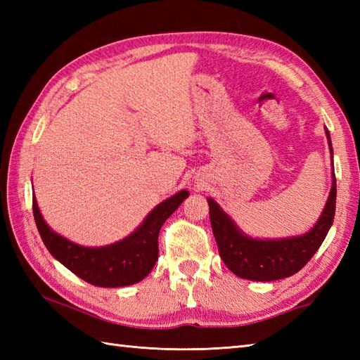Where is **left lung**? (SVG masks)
I'll return each mask as SVG.
<instances>
[{
    "label": "left lung",
    "instance_id": "8db88e82",
    "mask_svg": "<svg viewBox=\"0 0 360 360\" xmlns=\"http://www.w3.org/2000/svg\"><path fill=\"white\" fill-rule=\"evenodd\" d=\"M326 137L333 158V147L328 129ZM335 193H338V186H335V176L333 170L331 192L316 226L300 236L280 240H255L244 235L235 226L232 218L212 198H209L210 223L218 244L219 257L223 258L229 269L238 275L240 278L274 281L290 277V275L300 271L322 246L334 221Z\"/></svg>",
    "mask_w": 360,
    "mask_h": 360
}]
</instances>
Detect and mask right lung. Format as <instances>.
Wrapping results in <instances>:
<instances>
[{
    "mask_svg": "<svg viewBox=\"0 0 360 360\" xmlns=\"http://www.w3.org/2000/svg\"><path fill=\"white\" fill-rule=\"evenodd\" d=\"M187 196V190H181L168 198L148 213L131 235L103 248H83L53 232L41 217L35 195L32 196V210L38 232L53 258L91 285L120 288L134 285L151 272L159 255L160 227Z\"/></svg>",
    "mask_w": 360,
    "mask_h": 360,
    "instance_id": "add662e5",
    "label": "right lung"
}]
</instances>
